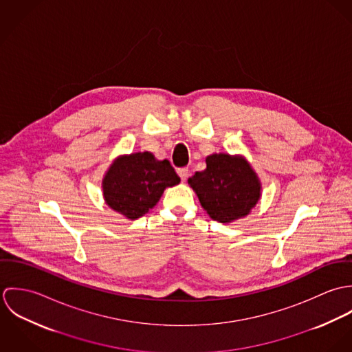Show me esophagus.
I'll use <instances>...</instances> for the list:
<instances>
[{"label":"esophagus","instance_id":"esophagus-1","mask_svg":"<svg viewBox=\"0 0 352 352\" xmlns=\"http://www.w3.org/2000/svg\"><path fill=\"white\" fill-rule=\"evenodd\" d=\"M177 175L180 176L182 182L184 183L188 179V176H190V170H188V168H179L177 169Z\"/></svg>","mask_w":352,"mask_h":352}]
</instances>
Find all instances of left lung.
I'll return each instance as SVG.
<instances>
[{
  "label": "left lung",
  "mask_w": 352,
  "mask_h": 352,
  "mask_svg": "<svg viewBox=\"0 0 352 352\" xmlns=\"http://www.w3.org/2000/svg\"><path fill=\"white\" fill-rule=\"evenodd\" d=\"M188 184L210 218L221 223L250 215L261 198V182L241 154L208 155L206 169L190 177Z\"/></svg>",
  "instance_id": "left-lung-1"
}]
</instances>
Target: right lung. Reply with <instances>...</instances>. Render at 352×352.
I'll return each mask as SVG.
<instances>
[{"mask_svg": "<svg viewBox=\"0 0 352 352\" xmlns=\"http://www.w3.org/2000/svg\"><path fill=\"white\" fill-rule=\"evenodd\" d=\"M180 183L168 160L151 151L118 155L101 180L102 198L113 211L130 221L144 217L162 197L165 188Z\"/></svg>", "mask_w": 352, "mask_h": 352, "instance_id": "right-lung-1", "label": "right lung"}]
</instances>
